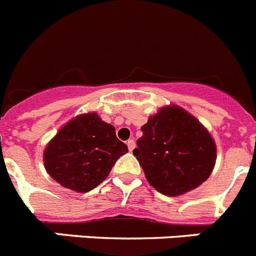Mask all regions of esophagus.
Listing matches in <instances>:
<instances>
[{
  "label": "esophagus",
  "instance_id": "esophagus-1",
  "mask_svg": "<svg viewBox=\"0 0 256 256\" xmlns=\"http://www.w3.org/2000/svg\"><path fill=\"white\" fill-rule=\"evenodd\" d=\"M126 146H128V150H130V151L132 152L133 148H134V146H136L134 140H126Z\"/></svg>",
  "mask_w": 256,
  "mask_h": 256
}]
</instances>
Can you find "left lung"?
<instances>
[{
  "instance_id": "8db88e82",
  "label": "left lung",
  "mask_w": 256,
  "mask_h": 256,
  "mask_svg": "<svg viewBox=\"0 0 256 256\" xmlns=\"http://www.w3.org/2000/svg\"><path fill=\"white\" fill-rule=\"evenodd\" d=\"M133 154L147 182L157 192L176 196L210 178L217 158L210 133L196 116L178 105H166L142 126Z\"/></svg>"
}]
</instances>
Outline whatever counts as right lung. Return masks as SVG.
<instances>
[{"instance_id": "right-lung-1", "label": "right lung", "mask_w": 256, "mask_h": 256, "mask_svg": "<svg viewBox=\"0 0 256 256\" xmlns=\"http://www.w3.org/2000/svg\"><path fill=\"white\" fill-rule=\"evenodd\" d=\"M128 147L116 136V128L95 112L74 116L60 128L46 144L44 168L58 184L77 192L92 190L109 175Z\"/></svg>"}]
</instances>
